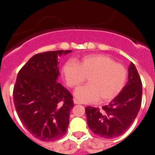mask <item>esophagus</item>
Listing matches in <instances>:
<instances>
[{"label":"esophagus","instance_id":"34e87169","mask_svg":"<svg viewBox=\"0 0 155 155\" xmlns=\"http://www.w3.org/2000/svg\"><path fill=\"white\" fill-rule=\"evenodd\" d=\"M73 102H74V104H80V102L79 101H78L77 100H76V99H73Z\"/></svg>","mask_w":155,"mask_h":155}]
</instances>
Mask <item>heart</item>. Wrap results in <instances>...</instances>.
I'll list each match as a JSON object with an SVG mask.
<instances>
[{
    "mask_svg": "<svg viewBox=\"0 0 155 155\" xmlns=\"http://www.w3.org/2000/svg\"><path fill=\"white\" fill-rule=\"evenodd\" d=\"M62 73L70 88L79 86L88 78V85L74 91L75 97L82 103L113 100L123 89L127 78V71L122 64L104 54L86 55L76 62L67 61Z\"/></svg>",
    "mask_w": 155,
    "mask_h": 155,
    "instance_id": "heart-1",
    "label": "heart"
}]
</instances>
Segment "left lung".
<instances>
[{
    "instance_id": "1",
    "label": "left lung",
    "mask_w": 155,
    "mask_h": 155,
    "mask_svg": "<svg viewBox=\"0 0 155 155\" xmlns=\"http://www.w3.org/2000/svg\"><path fill=\"white\" fill-rule=\"evenodd\" d=\"M128 82L117 96L102 110L85 107L90 130L106 139L117 137L125 133L137 117L142 103V87L136 67L131 62L128 68Z\"/></svg>"
}]
</instances>
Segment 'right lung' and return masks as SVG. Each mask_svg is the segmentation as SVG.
I'll list each match as a JSON object with an SVG mask.
<instances>
[{"instance_id": "1", "label": "right lung", "mask_w": 155, "mask_h": 155, "mask_svg": "<svg viewBox=\"0 0 155 155\" xmlns=\"http://www.w3.org/2000/svg\"><path fill=\"white\" fill-rule=\"evenodd\" d=\"M72 51L38 54L19 70L13 101L21 122L34 137L51 142L67 133L73 96L58 82V58Z\"/></svg>"}]
</instances>
